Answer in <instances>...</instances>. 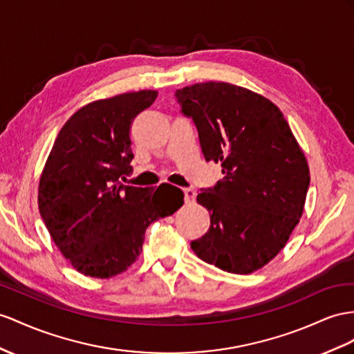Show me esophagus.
<instances>
[{
	"instance_id": "obj_1",
	"label": "esophagus",
	"mask_w": 354,
	"mask_h": 354,
	"mask_svg": "<svg viewBox=\"0 0 354 354\" xmlns=\"http://www.w3.org/2000/svg\"><path fill=\"white\" fill-rule=\"evenodd\" d=\"M184 201L187 205H192L196 201V192L193 188H184Z\"/></svg>"
}]
</instances>
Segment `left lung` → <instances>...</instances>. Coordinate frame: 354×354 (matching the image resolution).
Here are the masks:
<instances>
[{"mask_svg": "<svg viewBox=\"0 0 354 354\" xmlns=\"http://www.w3.org/2000/svg\"><path fill=\"white\" fill-rule=\"evenodd\" d=\"M180 112L196 124L206 161L224 178L197 202L211 225L192 242L198 259L230 274H251L284 248L302 216L310 169L279 109L225 82L178 89Z\"/></svg>", "mask_w": 354, "mask_h": 354, "instance_id": "1", "label": "left lung"}]
</instances>
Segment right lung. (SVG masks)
Returning <instances> with one entry per match:
<instances>
[{"mask_svg": "<svg viewBox=\"0 0 354 354\" xmlns=\"http://www.w3.org/2000/svg\"><path fill=\"white\" fill-rule=\"evenodd\" d=\"M157 95L143 89L84 106L50 149L39 209L55 245L80 274H122L140 256L148 225L184 205V193L170 184L152 189L120 180L133 169L131 122Z\"/></svg>", "mask_w": 354, "mask_h": 354, "instance_id": "right-lung-1", "label": "right lung"}]
</instances>
